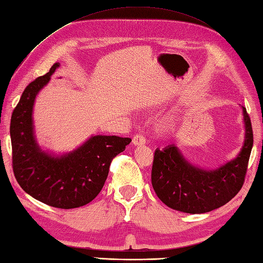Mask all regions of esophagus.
Here are the masks:
<instances>
[{
	"label": "esophagus",
	"instance_id": "esophagus-1",
	"mask_svg": "<svg viewBox=\"0 0 263 263\" xmlns=\"http://www.w3.org/2000/svg\"><path fill=\"white\" fill-rule=\"evenodd\" d=\"M133 144L135 145V146H139V145H145L146 144V139L141 134H137L133 137Z\"/></svg>",
	"mask_w": 263,
	"mask_h": 263
}]
</instances>
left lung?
Segmentation results:
<instances>
[{
    "label": "left lung",
    "mask_w": 263,
    "mask_h": 263,
    "mask_svg": "<svg viewBox=\"0 0 263 263\" xmlns=\"http://www.w3.org/2000/svg\"><path fill=\"white\" fill-rule=\"evenodd\" d=\"M246 134L240 153L215 170L186 161L177 145H167L154 153L152 185L157 197L174 211L203 214L224 206L241 190L247 174L253 132L247 109L242 107Z\"/></svg>",
    "instance_id": "1"
}]
</instances>
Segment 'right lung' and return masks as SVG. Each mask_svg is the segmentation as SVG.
I'll return each instance as SVG.
<instances>
[{"instance_id": "right-lung-1", "label": "right lung", "mask_w": 263, "mask_h": 263, "mask_svg": "<svg viewBox=\"0 0 263 263\" xmlns=\"http://www.w3.org/2000/svg\"><path fill=\"white\" fill-rule=\"evenodd\" d=\"M58 67L60 63H55L47 74L23 91L11 117L10 135L13 172L21 188L46 205L71 209L86 205L99 195L110 163L132 139L96 135L74 151L60 155L40 147L32 119L34 100Z\"/></svg>"}]
</instances>
